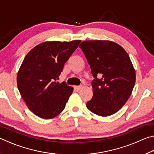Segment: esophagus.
<instances>
[{"instance_id": "esophagus-1", "label": "esophagus", "mask_w": 154, "mask_h": 154, "mask_svg": "<svg viewBox=\"0 0 154 154\" xmlns=\"http://www.w3.org/2000/svg\"><path fill=\"white\" fill-rule=\"evenodd\" d=\"M74 88H75V89L76 90H80L81 88H82V86H81V85H79V86H77H77H75Z\"/></svg>"}]
</instances>
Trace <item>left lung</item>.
Returning <instances> with one entry per match:
<instances>
[{
	"label": "left lung",
	"instance_id": "obj_1",
	"mask_svg": "<svg viewBox=\"0 0 154 154\" xmlns=\"http://www.w3.org/2000/svg\"><path fill=\"white\" fill-rule=\"evenodd\" d=\"M79 48L94 77L92 82L93 96L87 103V108L102 117L116 113L127 102L136 81L128 54L111 41H85Z\"/></svg>",
	"mask_w": 154,
	"mask_h": 154
}]
</instances>
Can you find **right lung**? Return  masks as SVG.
I'll use <instances>...</instances> for the list:
<instances>
[{
    "label": "right lung",
    "instance_id": "1",
    "mask_svg": "<svg viewBox=\"0 0 154 154\" xmlns=\"http://www.w3.org/2000/svg\"><path fill=\"white\" fill-rule=\"evenodd\" d=\"M80 42L46 41L26 56L17 72V85L28 109L36 116L51 119L64 110L73 88L58 80Z\"/></svg>",
    "mask_w": 154,
    "mask_h": 154
}]
</instances>
